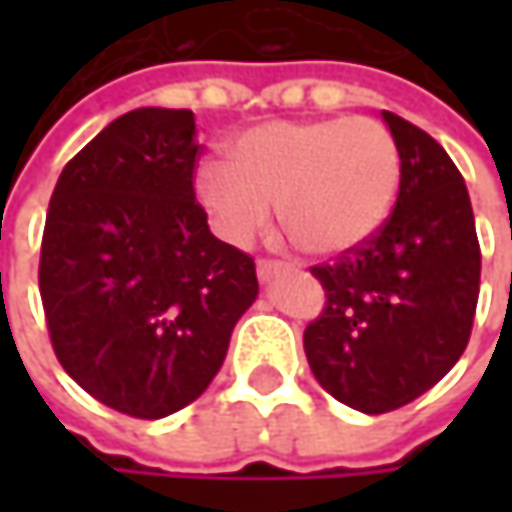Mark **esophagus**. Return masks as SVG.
Returning <instances> with one entry per match:
<instances>
[{
    "mask_svg": "<svg viewBox=\"0 0 512 512\" xmlns=\"http://www.w3.org/2000/svg\"><path fill=\"white\" fill-rule=\"evenodd\" d=\"M278 269H281V263H278V260H266V257H260V260H257V278H260V281H269Z\"/></svg>",
    "mask_w": 512,
    "mask_h": 512,
    "instance_id": "1",
    "label": "esophagus"
}]
</instances>
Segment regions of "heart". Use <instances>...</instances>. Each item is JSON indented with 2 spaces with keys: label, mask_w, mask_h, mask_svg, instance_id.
<instances>
[{
  "label": "heart",
  "mask_w": 512,
  "mask_h": 512,
  "mask_svg": "<svg viewBox=\"0 0 512 512\" xmlns=\"http://www.w3.org/2000/svg\"><path fill=\"white\" fill-rule=\"evenodd\" d=\"M231 165L201 162L195 192L213 228L234 246L269 225V207L305 255L332 257L373 240L388 222L403 159L373 118L269 121L231 139Z\"/></svg>",
  "instance_id": "heart-1"
}]
</instances>
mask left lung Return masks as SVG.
Listing matches in <instances>:
<instances>
[{
    "label": "left lung",
    "mask_w": 512,
    "mask_h": 512,
    "mask_svg": "<svg viewBox=\"0 0 512 512\" xmlns=\"http://www.w3.org/2000/svg\"><path fill=\"white\" fill-rule=\"evenodd\" d=\"M403 159L373 240L311 266L326 308L305 329L317 382L367 415L430 391L465 353L480 293V243L460 168L421 127L382 112Z\"/></svg>",
    "instance_id": "8db88e82"
}]
</instances>
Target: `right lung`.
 I'll return each mask as SVG.
<instances>
[{"label":"right lung","instance_id":"add662e5","mask_svg":"<svg viewBox=\"0 0 512 512\" xmlns=\"http://www.w3.org/2000/svg\"><path fill=\"white\" fill-rule=\"evenodd\" d=\"M195 115L133 109L52 189L41 302L61 367L100 403L165 418L219 373L257 296L255 260L216 240L195 201Z\"/></svg>","mask_w":512,"mask_h":512}]
</instances>
